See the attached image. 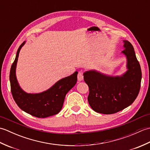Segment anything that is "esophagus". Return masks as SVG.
<instances>
[{"instance_id":"obj_1","label":"esophagus","mask_w":150,"mask_h":150,"mask_svg":"<svg viewBox=\"0 0 150 150\" xmlns=\"http://www.w3.org/2000/svg\"><path fill=\"white\" fill-rule=\"evenodd\" d=\"M77 78H78V81H82V80H83L84 76H83V73H82V71H79V72L78 73Z\"/></svg>"}]
</instances>
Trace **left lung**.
<instances>
[{
	"label": "left lung",
	"mask_w": 150,
	"mask_h": 150,
	"mask_svg": "<svg viewBox=\"0 0 150 150\" xmlns=\"http://www.w3.org/2000/svg\"><path fill=\"white\" fill-rule=\"evenodd\" d=\"M122 51L127 59V71L120 76H110L96 70L84 73L89 87L88 97L91 108L97 113L113 114L130 106L141 88L142 72L132 44L123 40Z\"/></svg>",
	"instance_id": "left-lung-1"
}]
</instances>
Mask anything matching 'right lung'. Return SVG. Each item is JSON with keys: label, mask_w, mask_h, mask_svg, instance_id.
<instances>
[{"label": "right lung", "mask_w": 150, "mask_h": 150, "mask_svg": "<svg viewBox=\"0 0 150 150\" xmlns=\"http://www.w3.org/2000/svg\"><path fill=\"white\" fill-rule=\"evenodd\" d=\"M25 43L26 41L19 46L9 73L13 99L22 110L34 117L46 118L59 113L62 108L66 95L77 82L78 72L75 71L70 76L60 79L48 90L41 93H26L20 87L16 77L19 52Z\"/></svg>", "instance_id": "1"}]
</instances>
